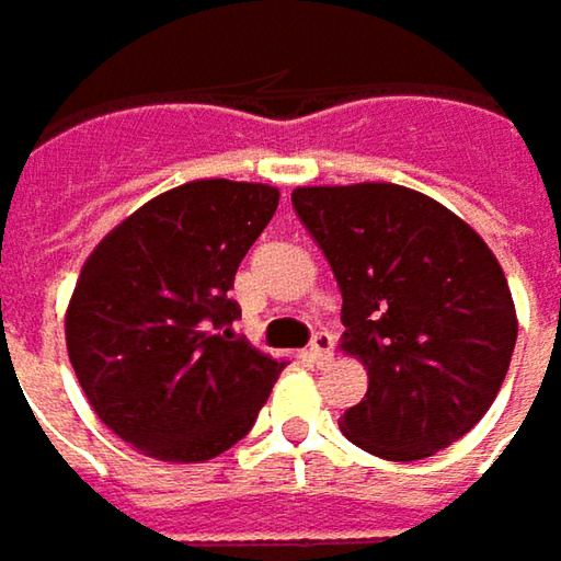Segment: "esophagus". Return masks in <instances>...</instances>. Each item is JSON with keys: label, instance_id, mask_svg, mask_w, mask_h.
Wrapping results in <instances>:
<instances>
[{"label": "esophagus", "instance_id": "esophagus-1", "mask_svg": "<svg viewBox=\"0 0 561 561\" xmlns=\"http://www.w3.org/2000/svg\"><path fill=\"white\" fill-rule=\"evenodd\" d=\"M331 353H334V336L328 334V331L314 334L312 346H309V356H312L314 365H324L331 358Z\"/></svg>", "mask_w": 561, "mask_h": 561}]
</instances>
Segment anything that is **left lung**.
<instances>
[{
	"instance_id": "8db88e82",
	"label": "left lung",
	"mask_w": 561,
	"mask_h": 561,
	"mask_svg": "<svg viewBox=\"0 0 561 561\" xmlns=\"http://www.w3.org/2000/svg\"><path fill=\"white\" fill-rule=\"evenodd\" d=\"M293 208L343 293L340 350L368 371L340 431L390 462L465 437L500 393L518 336L493 249L456 211L399 184L296 186Z\"/></svg>"
}]
</instances>
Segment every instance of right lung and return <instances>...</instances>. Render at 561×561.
Returning a JSON list of instances; mask_svg holds the SVG:
<instances>
[{"label": "right lung", "instance_id": "right-lung-1", "mask_svg": "<svg viewBox=\"0 0 561 561\" xmlns=\"http://www.w3.org/2000/svg\"><path fill=\"white\" fill-rule=\"evenodd\" d=\"M280 190L190 181L140 205L87 255L65 312L99 421L159 462H208L243 440L284 358L233 334L230 299Z\"/></svg>", "mask_w": 561, "mask_h": 561}]
</instances>
